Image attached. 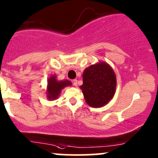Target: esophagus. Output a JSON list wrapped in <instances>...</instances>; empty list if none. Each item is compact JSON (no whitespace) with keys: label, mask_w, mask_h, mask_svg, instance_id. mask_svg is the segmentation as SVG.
<instances>
[{"label":"esophagus","mask_w":158,"mask_h":158,"mask_svg":"<svg viewBox=\"0 0 158 158\" xmlns=\"http://www.w3.org/2000/svg\"><path fill=\"white\" fill-rule=\"evenodd\" d=\"M72 82V84H73V85H74V86H77V80H76V79L73 80Z\"/></svg>","instance_id":"34e87169"}]
</instances>
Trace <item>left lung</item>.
Returning a JSON list of instances; mask_svg holds the SVG:
<instances>
[{
	"instance_id": "obj_1",
	"label": "left lung",
	"mask_w": 158,
	"mask_h": 158,
	"mask_svg": "<svg viewBox=\"0 0 158 158\" xmlns=\"http://www.w3.org/2000/svg\"><path fill=\"white\" fill-rule=\"evenodd\" d=\"M86 102L93 108L107 104L113 98L116 89V77L111 67L105 62L89 66L83 74L81 86Z\"/></svg>"
}]
</instances>
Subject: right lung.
Returning a JSON list of instances; mask_svg holds the SVG:
<instances>
[{"label": "right lung", "instance_id": "1", "mask_svg": "<svg viewBox=\"0 0 158 158\" xmlns=\"http://www.w3.org/2000/svg\"><path fill=\"white\" fill-rule=\"evenodd\" d=\"M72 83L69 81H58L56 76H51L48 80L47 87V97L49 99H56L59 96L61 90L66 86H70Z\"/></svg>", "mask_w": 158, "mask_h": 158}]
</instances>
